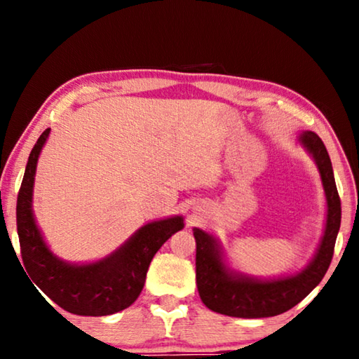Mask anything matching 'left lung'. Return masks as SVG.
<instances>
[{
	"mask_svg": "<svg viewBox=\"0 0 359 359\" xmlns=\"http://www.w3.org/2000/svg\"><path fill=\"white\" fill-rule=\"evenodd\" d=\"M297 141L313 158L326 196V223L317 252L296 274L258 278L233 269L220 241L204 229L194 228L198 291L210 311L238 318L276 317L299 304L325 277L340 228V199L323 141L313 131H302Z\"/></svg>",
	"mask_w": 359,
	"mask_h": 359,
	"instance_id": "obj_1",
	"label": "left lung"
}]
</instances>
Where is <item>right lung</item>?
Returning a JSON list of instances; mask_svg holds the SVG:
<instances>
[{
	"instance_id": "add662e5",
	"label": "right lung",
	"mask_w": 359,
	"mask_h": 359,
	"mask_svg": "<svg viewBox=\"0 0 359 359\" xmlns=\"http://www.w3.org/2000/svg\"><path fill=\"white\" fill-rule=\"evenodd\" d=\"M50 128L34 144L17 196V233L23 266L46 296L74 315L104 317L130 307L141 294L149 266L160 247L177 233L184 217L174 215L139 228L117 250L93 263H68L53 253L36 223L33 187L36 166Z\"/></svg>"
}]
</instances>
